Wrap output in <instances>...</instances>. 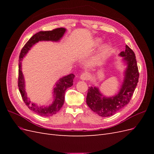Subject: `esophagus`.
Here are the masks:
<instances>
[{"label":"esophagus","mask_w":154,"mask_h":154,"mask_svg":"<svg viewBox=\"0 0 154 154\" xmlns=\"http://www.w3.org/2000/svg\"><path fill=\"white\" fill-rule=\"evenodd\" d=\"M89 77H90V75L88 72H83L80 76V78L82 80H87L89 79Z\"/></svg>","instance_id":"1"}]
</instances>
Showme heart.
<instances>
[{
  "label": "heart",
  "instance_id": "b5f03b06",
  "mask_svg": "<svg viewBox=\"0 0 154 154\" xmlns=\"http://www.w3.org/2000/svg\"><path fill=\"white\" fill-rule=\"evenodd\" d=\"M101 42V41L100 39H97L95 40L94 42V45L95 46H97L99 45ZM110 50V46L108 45H104L103 46H102L101 49H100V54L101 56H103L105 55L106 54L108 53V52Z\"/></svg>",
  "mask_w": 154,
  "mask_h": 154
}]
</instances>
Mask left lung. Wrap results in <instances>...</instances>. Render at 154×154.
Returning a JSON list of instances; mask_svg holds the SVG:
<instances>
[{
    "instance_id": "8db88e82",
    "label": "left lung",
    "mask_w": 154,
    "mask_h": 154,
    "mask_svg": "<svg viewBox=\"0 0 154 154\" xmlns=\"http://www.w3.org/2000/svg\"><path fill=\"white\" fill-rule=\"evenodd\" d=\"M127 62L124 82L118 94L112 97L102 96L96 87H88L86 102L93 111L101 117H108L114 115L127 105L131 100L139 77L136 55L127 45L125 51L119 54Z\"/></svg>"
}]
</instances>
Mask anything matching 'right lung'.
I'll return each instance as SVG.
<instances>
[{"label":"right lung","mask_w":154,"mask_h":154,"mask_svg":"<svg viewBox=\"0 0 154 154\" xmlns=\"http://www.w3.org/2000/svg\"><path fill=\"white\" fill-rule=\"evenodd\" d=\"M66 32V29L60 27L53 29L51 31H40L34 35L27 42L26 44L22 48L20 56L19 62H18V87L22 96V98L25 104L28 108L33 111L34 112L42 116H51L55 114L62 108L64 103L65 92L67 88L73 85V80L74 75L70 74L69 75L64 76L60 79L58 82L56 83V86L53 89V94L54 96V101L53 103L48 106H40L32 103L27 97L25 91V83L24 76L21 71V62L20 60L24 57V56L28 52L32 45L42 40H51L58 41L63 36Z\"/></svg>","instance_id":"1"}]
</instances>
